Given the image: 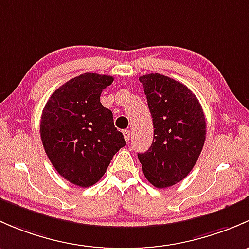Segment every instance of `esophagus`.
Returning <instances> with one entry per match:
<instances>
[{"instance_id":"obj_1","label":"esophagus","mask_w":249,"mask_h":249,"mask_svg":"<svg viewBox=\"0 0 249 249\" xmlns=\"http://www.w3.org/2000/svg\"><path fill=\"white\" fill-rule=\"evenodd\" d=\"M122 133H124V139L127 140V142H129V139H130V132H129V130H128V129H124V132H122Z\"/></svg>"}]
</instances>
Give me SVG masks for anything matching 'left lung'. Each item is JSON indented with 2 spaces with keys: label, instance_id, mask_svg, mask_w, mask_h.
<instances>
[{
  "label": "left lung",
  "instance_id": "8db88e82",
  "mask_svg": "<svg viewBox=\"0 0 249 249\" xmlns=\"http://www.w3.org/2000/svg\"><path fill=\"white\" fill-rule=\"evenodd\" d=\"M153 121V142L138 153L145 178L157 188L180 182L196 165L206 138V122L196 94L162 74L139 78Z\"/></svg>",
  "mask_w": 249,
  "mask_h": 249
}]
</instances>
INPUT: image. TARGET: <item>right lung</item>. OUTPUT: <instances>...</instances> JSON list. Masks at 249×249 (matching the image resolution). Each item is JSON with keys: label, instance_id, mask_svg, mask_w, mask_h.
I'll list each match as a JSON object with an SVG mask.
<instances>
[{"label": "right lung", "instance_id": "obj_1", "mask_svg": "<svg viewBox=\"0 0 249 249\" xmlns=\"http://www.w3.org/2000/svg\"><path fill=\"white\" fill-rule=\"evenodd\" d=\"M112 81L97 73L75 76L51 94L42 112L45 153L63 178L83 188L101 180L115 153L125 146L112 112L101 103L102 91Z\"/></svg>", "mask_w": 249, "mask_h": 249}]
</instances>
